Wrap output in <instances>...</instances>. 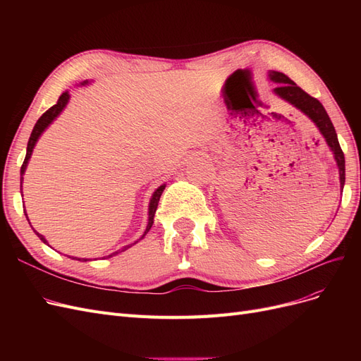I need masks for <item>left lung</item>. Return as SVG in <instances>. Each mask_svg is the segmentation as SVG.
I'll return each mask as SVG.
<instances>
[{
  "label": "left lung",
  "mask_w": 361,
  "mask_h": 361,
  "mask_svg": "<svg viewBox=\"0 0 361 361\" xmlns=\"http://www.w3.org/2000/svg\"><path fill=\"white\" fill-rule=\"evenodd\" d=\"M269 80L274 81L277 87L274 89V93L293 105L295 108H298L301 113L307 116L312 122L316 125V128L319 129V133L325 138L326 145H329L330 150L333 152L334 159L337 162L338 167V176H341V188L343 190L345 185V157L343 152L341 149V145H338L336 129L331 123V120L326 114L325 108L322 104L316 99V97H312L309 93H305L302 89L295 84L289 76L285 73L277 72V71H269Z\"/></svg>",
  "instance_id": "1"
}]
</instances>
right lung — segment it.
I'll return each instance as SVG.
<instances>
[{
    "mask_svg": "<svg viewBox=\"0 0 361 361\" xmlns=\"http://www.w3.org/2000/svg\"><path fill=\"white\" fill-rule=\"evenodd\" d=\"M84 84H87V81H84L82 82V85ZM69 97H71V94H69V92H64L60 97H59V101H57V104L56 105H52L48 111H45L43 113L42 116H40V118L37 120V123L35 125V128H32V133H31V135H30V140H28V146H27V155H25V159H24V162H23V167H20V192H23V176H24V173H25V169H27V164H28V161H30V158H31V154H32V149H35V146H36V143H37V140H39V137L42 135V133L43 130H45L51 123H52V120L56 118L63 110H64V106L68 105V102H69ZM166 190V185H161V187H158L157 190H155V192L152 194V199H150V203H149V220H147V226H146V231H145V233H143V236H141L140 239H143L145 236H146V233L150 231V227H152V224H154V216H155V212H157V207H158V202H159V197H161V194H162V191ZM25 212V211H24ZM27 215V214H25ZM27 220H28V216H27ZM36 232V231H35ZM36 235L42 239L43 243L45 244H48V241L45 239V236L43 235H40L39 232H36ZM138 239V241H140ZM138 241H135L134 244H137ZM134 244H129V245H125L122 250H117V251H114L113 255H110L108 257H111V256H114V255H118L120 251H125V250H128L129 247H133ZM72 259H76V260H81V259H78V257H72ZM105 259V257H104ZM84 260H89V259H82V262Z\"/></svg>",
    "mask_w": 361,
    "mask_h": 361,
    "instance_id": "right-lung-1",
    "label": "right lung"
}]
</instances>
